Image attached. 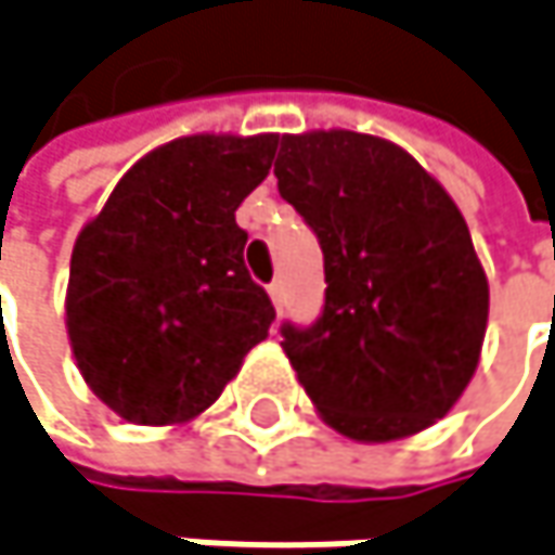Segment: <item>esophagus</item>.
Wrapping results in <instances>:
<instances>
[{
    "label": "esophagus",
    "instance_id": "obj_1",
    "mask_svg": "<svg viewBox=\"0 0 555 555\" xmlns=\"http://www.w3.org/2000/svg\"><path fill=\"white\" fill-rule=\"evenodd\" d=\"M268 297H271V304H274V310H281V304H284V284H281V281H274V284H268Z\"/></svg>",
    "mask_w": 555,
    "mask_h": 555
}]
</instances>
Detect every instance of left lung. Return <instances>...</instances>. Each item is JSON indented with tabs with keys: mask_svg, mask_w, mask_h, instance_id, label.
I'll return each mask as SVG.
<instances>
[{
	"mask_svg": "<svg viewBox=\"0 0 555 555\" xmlns=\"http://www.w3.org/2000/svg\"><path fill=\"white\" fill-rule=\"evenodd\" d=\"M278 140V191L319 236L328 284L315 325L281 328L297 380L351 441L431 428L473 380L489 322V281L460 207L383 137Z\"/></svg>",
	"mask_w": 555,
	"mask_h": 555,
	"instance_id": "obj_1",
	"label": "left lung"
}]
</instances>
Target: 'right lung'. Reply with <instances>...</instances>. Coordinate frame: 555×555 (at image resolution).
<instances>
[{
	"mask_svg": "<svg viewBox=\"0 0 555 555\" xmlns=\"http://www.w3.org/2000/svg\"><path fill=\"white\" fill-rule=\"evenodd\" d=\"M278 133H194L117 181L73 245L66 332L76 367L133 425L210 409L268 338L274 307L248 278L236 210L268 178Z\"/></svg>",
	"mask_w": 555,
	"mask_h": 555,
	"instance_id": "1",
	"label": "right lung"
}]
</instances>
